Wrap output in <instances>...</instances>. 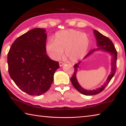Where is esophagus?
Segmentation results:
<instances>
[{"label": "esophagus", "instance_id": "esophagus-1", "mask_svg": "<svg viewBox=\"0 0 126 126\" xmlns=\"http://www.w3.org/2000/svg\"><path fill=\"white\" fill-rule=\"evenodd\" d=\"M59 65H60L61 67H62V66H63V65H64V63H63V62H59Z\"/></svg>", "mask_w": 126, "mask_h": 126}]
</instances>
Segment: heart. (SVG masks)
Listing matches in <instances>:
<instances>
[{"label":"heart","instance_id":"b5f03b06","mask_svg":"<svg viewBox=\"0 0 126 126\" xmlns=\"http://www.w3.org/2000/svg\"><path fill=\"white\" fill-rule=\"evenodd\" d=\"M89 43V37L86 33L74 29L65 30L55 34V40H48L46 49L50 58L54 60L60 59L64 50L68 60L75 62L86 55Z\"/></svg>","mask_w":126,"mask_h":126}]
</instances>
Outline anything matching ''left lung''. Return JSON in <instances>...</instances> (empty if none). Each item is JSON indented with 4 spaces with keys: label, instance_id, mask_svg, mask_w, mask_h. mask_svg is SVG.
Returning a JSON list of instances; mask_svg holds the SVG:
<instances>
[{
    "label": "left lung",
    "instance_id": "obj_1",
    "mask_svg": "<svg viewBox=\"0 0 126 126\" xmlns=\"http://www.w3.org/2000/svg\"><path fill=\"white\" fill-rule=\"evenodd\" d=\"M94 34L95 36V38H96L97 40V46L98 48L96 49H93L91 50L90 52L88 53V54H87L86 57H84V58H86V57L88 56L90 54H91L93 51L96 50H100L102 49L106 51H107V52H109L110 54L112 55V70L111 72H110V74L108 76L106 80V82L104 83L103 86H101L100 88L96 89L95 90H93V91H88L82 88V87L78 83V81L77 80L76 78V73L77 71V68L79 64V62L78 63H76L74 65V71L73 76L71 78V81L72 82V84L74 86V88H75L77 90L78 92H79L80 93L86 95H95L97 94H98L101 93V92L103 91L104 89H105L109 83L110 80L112 79L113 77L114 76L115 74V73L116 72V69H117V50L115 48V47L114 46L113 43L112 42V40H110L109 38L106 37L104 35L102 34L101 33H99V32H98L96 30H94Z\"/></svg>",
    "mask_w": 126,
    "mask_h": 126
}]
</instances>
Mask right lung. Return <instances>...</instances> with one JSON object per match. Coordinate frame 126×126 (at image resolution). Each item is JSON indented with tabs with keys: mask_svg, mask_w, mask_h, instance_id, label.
I'll use <instances>...</instances> for the list:
<instances>
[{
	"mask_svg": "<svg viewBox=\"0 0 126 126\" xmlns=\"http://www.w3.org/2000/svg\"><path fill=\"white\" fill-rule=\"evenodd\" d=\"M34 28L15 40L8 53L9 76L19 88L31 95H42L50 88L59 63L46 54L47 34Z\"/></svg>",
	"mask_w": 126,
	"mask_h": 126,
	"instance_id": "obj_1",
	"label": "right lung"
}]
</instances>
